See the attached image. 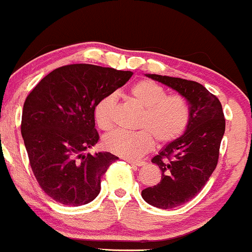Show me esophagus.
<instances>
[{
  "label": "esophagus",
  "instance_id": "obj_1",
  "mask_svg": "<svg viewBox=\"0 0 252 252\" xmlns=\"http://www.w3.org/2000/svg\"><path fill=\"white\" fill-rule=\"evenodd\" d=\"M126 160L128 163H130V164L136 165V166H142V165L145 164L144 160H134V159H126Z\"/></svg>",
  "mask_w": 252,
  "mask_h": 252
}]
</instances>
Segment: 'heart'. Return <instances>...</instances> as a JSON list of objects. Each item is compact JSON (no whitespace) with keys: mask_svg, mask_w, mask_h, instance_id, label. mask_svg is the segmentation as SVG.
<instances>
[{"mask_svg":"<svg viewBox=\"0 0 252 252\" xmlns=\"http://www.w3.org/2000/svg\"><path fill=\"white\" fill-rule=\"evenodd\" d=\"M130 97L143 108L137 131L115 130L103 138V147L115 155L136 158L153 149L155 139L169 144L184 134L190 121V108L181 95H166V90L149 80H142L130 88ZM116 95L102 97L94 109L99 129H111Z\"/></svg>","mask_w":252,"mask_h":252,"instance_id":"obj_1","label":"heart"}]
</instances>
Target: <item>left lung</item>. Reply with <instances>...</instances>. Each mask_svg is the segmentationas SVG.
Returning <instances> with one entry per match:
<instances>
[{"mask_svg":"<svg viewBox=\"0 0 252 252\" xmlns=\"http://www.w3.org/2000/svg\"><path fill=\"white\" fill-rule=\"evenodd\" d=\"M147 76L176 90L190 108L186 132L151 159L162 171L160 182L142 190V197L150 205L171 209L198 195L216 169L225 118L220 99L202 84L156 74Z\"/></svg>","mask_w":252,"mask_h":252,"instance_id":"obj_1","label":"left lung"}]
</instances>
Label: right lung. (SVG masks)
<instances>
[{"label": "right lung", "instance_id": "add662e5", "mask_svg": "<svg viewBox=\"0 0 252 252\" xmlns=\"http://www.w3.org/2000/svg\"><path fill=\"white\" fill-rule=\"evenodd\" d=\"M132 76L131 71L69 64L42 78L26 98L22 134L30 166L43 191L64 205L88 204L101 191V178L118 159L84 151L98 142L94 109Z\"/></svg>", "mask_w": 252, "mask_h": 252}]
</instances>
